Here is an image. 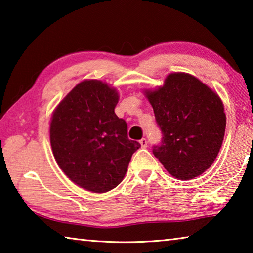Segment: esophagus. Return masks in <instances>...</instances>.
<instances>
[{
	"mask_svg": "<svg viewBox=\"0 0 253 253\" xmlns=\"http://www.w3.org/2000/svg\"><path fill=\"white\" fill-rule=\"evenodd\" d=\"M139 144L142 147H147V139L146 138H142L139 140Z\"/></svg>",
	"mask_w": 253,
	"mask_h": 253,
	"instance_id": "1",
	"label": "esophagus"
}]
</instances>
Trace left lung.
Returning <instances> with one entry per match:
<instances>
[{
	"instance_id": "8db88e82",
	"label": "left lung",
	"mask_w": 253,
	"mask_h": 253,
	"mask_svg": "<svg viewBox=\"0 0 253 253\" xmlns=\"http://www.w3.org/2000/svg\"><path fill=\"white\" fill-rule=\"evenodd\" d=\"M144 93L163 132L154 155L175 178L200 176L215 161L223 143L226 117L219 95L186 72L169 74L164 84Z\"/></svg>"
}]
</instances>
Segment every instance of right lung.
Returning <instances> with one entry per match:
<instances>
[{
  "mask_svg": "<svg viewBox=\"0 0 253 253\" xmlns=\"http://www.w3.org/2000/svg\"><path fill=\"white\" fill-rule=\"evenodd\" d=\"M119 93L97 79L81 81L53 110L50 143L59 168L76 185L106 193L125 177L140 144L129 140L127 124L115 114Z\"/></svg>",
  "mask_w": 253,
  "mask_h": 253,
  "instance_id": "obj_1",
  "label": "right lung"
}]
</instances>
